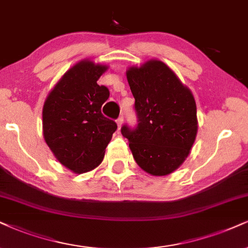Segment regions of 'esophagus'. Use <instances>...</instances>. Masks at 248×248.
Masks as SVG:
<instances>
[{"label": "esophagus", "mask_w": 248, "mask_h": 248, "mask_svg": "<svg viewBox=\"0 0 248 248\" xmlns=\"http://www.w3.org/2000/svg\"><path fill=\"white\" fill-rule=\"evenodd\" d=\"M116 124H117V130H121L122 127V124H123V118H118L117 122H116Z\"/></svg>", "instance_id": "34e87169"}]
</instances>
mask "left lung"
Masks as SVG:
<instances>
[{
  "label": "left lung",
  "mask_w": 248,
  "mask_h": 248,
  "mask_svg": "<svg viewBox=\"0 0 248 248\" xmlns=\"http://www.w3.org/2000/svg\"><path fill=\"white\" fill-rule=\"evenodd\" d=\"M136 100L138 126L122 127L133 158L153 176H167L188 156L198 133L197 105L192 92L167 64L149 60L126 70Z\"/></svg>",
  "instance_id": "left-lung-1"
}]
</instances>
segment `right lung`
Instances as JSON below:
<instances>
[{
  "label": "right lung",
  "instance_id": "1",
  "mask_svg": "<svg viewBox=\"0 0 248 248\" xmlns=\"http://www.w3.org/2000/svg\"><path fill=\"white\" fill-rule=\"evenodd\" d=\"M108 68L88 59L79 61L56 82L42 108L46 143L62 166L79 175L100 166L117 129L101 112L109 90L97 80Z\"/></svg>",
  "mask_w": 248,
  "mask_h": 248
}]
</instances>
